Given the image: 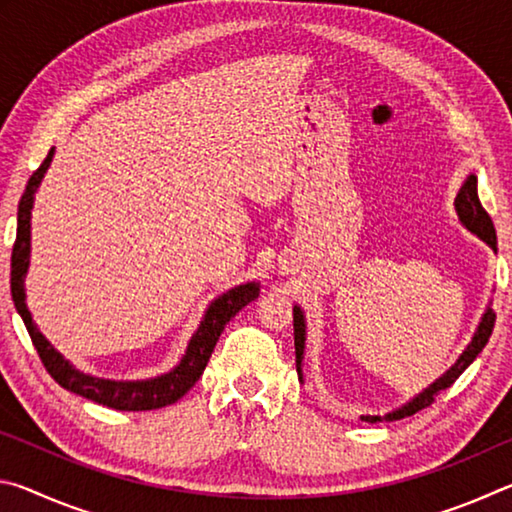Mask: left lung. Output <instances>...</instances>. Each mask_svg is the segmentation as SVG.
I'll return each mask as SVG.
<instances>
[{"instance_id": "8db88e82", "label": "left lung", "mask_w": 512, "mask_h": 512, "mask_svg": "<svg viewBox=\"0 0 512 512\" xmlns=\"http://www.w3.org/2000/svg\"><path fill=\"white\" fill-rule=\"evenodd\" d=\"M454 210L458 216V223H461L465 230H470L472 235L479 237L483 244H488L497 253L495 225H492L488 212L483 210V205L479 201L476 176H470L465 180L461 192H458V196L454 198ZM495 318H497V314L492 311V300H490L488 307H485V311H483L481 320H479V325H476V329H474L472 341L467 343V348L461 352V357H458L452 366L443 372V375H440L436 381H431L424 391L411 397L409 402L397 406V409L381 413V415H361V420L393 422V420L406 418V415H413L422 409H427V406L436 400V395L452 386L454 381L463 375V370L470 366L476 357H479V352L485 348V343H488V339H490L492 327H495ZM293 339H296V370H298V377L302 381V359H305V341H307V318H305V311H302L300 305H293Z\"/></svg>"}]
</instances>
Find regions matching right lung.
I'll list each match as a JSON object with an SVG mask.
<instances>
[{
	"label": "right lung",
	"mask_w": 512,
	"mask_h": 512,
	"mask_svg": "<svg viewBox=\"0 0 512 512\" xmlns=\"http://www.w3.org/2000/svg\"><path fill=\"white\" fill-rule=\"evenodd\" d=\"M54 153L56 149L51 146L45 162L29 178V185L24 189L20 205H17V237L11 255V296L17 314L22 316L24 325H27V332L47 372L65 391L117 411H151L178 402L196 384L198 377L203 375L223 327L237 316V311L244 309L248 302H253L259 296V282H244L216 296L207 305L201 323H198L196 332L187 343L185 354L169 372H162V375L149 379H106L79 370L38 329L27 307V287H24V277H27L31 264V210L33 203H36V192L42 178H45L51 160H54Z\"/></svg>",
	"instance_id": "1"
}]
</instances>
